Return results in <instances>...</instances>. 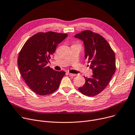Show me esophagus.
<instances>
[{"label": "esophagus", "instance_id": "obj_1", "mask_svg": "<svg viewBox=\"0 0 135 135\" xmlns=\"http://www.w3.org/2000/svg\"><path fill=\"white\" fill-rule=\"evenodd\" d=\"M68 75H69L70 76H76V74H72V73H68Z\"/></svg>", "mask_w": 135, "mask_h": 135}]
</instances>
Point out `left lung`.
<instances>
[{
    "mask_svg": "<svg viewBox=\"0 0 135 135\" xmlns=\"http://www.w3.org/2000/svg\"><path fill=\"white\" fill-rule=\"evenodd\" d=\"M74 37L84 41L85 56L93 70L91 77L85 78V84L78 89L85 95L95 96L108 85L115 72L114 52L102 35L91 30H84Z\"/></svg>",
    "mask_w": 135,
    "mask_h": 135,
    "instance_id": "8db88e82",
    "label": "left lung"
}]
</instances>
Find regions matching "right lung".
<instances>
[{
    "mask_svg": "<svg viewBox=\"0 0 135 135\" xmlns=\"http://www.w3.org/2000/svg\"><path fill=\"white\" fill-rule=\"evenodd\" d=\"M67 36L52 31L38 32L26 41L19 53L17 62L21 76L38 95L54 92L65 75L64 71L54 70L47 65L57 44Z\"/></svg>",
    "mask_w": 135,
    "mask_h": 135,
    "instance_id": "add662e5",
    "label": "right lung"
}]
</instances>
